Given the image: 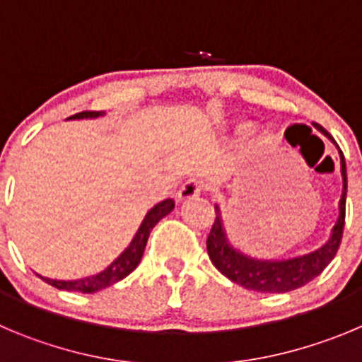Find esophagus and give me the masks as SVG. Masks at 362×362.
<instances>
[{
  "instance_id": "34e87169",
  "label": "esophagus",
  "mask_w": 362,
  "mask_h": 362,
  "mask_svg": "<svg viewBox=\"0 0 362 362\" xmlns=\"http://www.w3.org/2000/svg\"><path fill=\"white\" fill-rule=\"evenodd\" d=\"M202 191H204V184L198 180H187L184 185L180 187V191H178L177 198L180 202L184 200H191V198H197L198 194H202Z\"/></svg>"
}]
</instances>
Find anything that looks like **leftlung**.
I'll use <instances>...</instances> for the list:
<instances>
[{"label":"left lung","mask_w":362,"mask_h":362,"mask_svg":"<svg viewBox=\"0 0 362 362\" xmlns=\"http://www.w3.org/2000/svg\"><path fill=\"white\" fill-rule=\"evenodd\" d=\"M314 128L322 132L329 141L336 144L332 135L323 127L314 123ZM341 162V178H343V192L339 200V218L330 232L329 241L314 252L298 255L291 259H257L246 255L228 241L227 230L223 225L221 211L216 205V219L207 238V252L212 264L218 272L239 284L245 289L259 293H288L298 289L320 275L336 257L339 250L344 227V207H346V164L343 151L336 144Z\"/></svg>","instance_id":"obj_1"}]
</instances>
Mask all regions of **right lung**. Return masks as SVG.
I'll return each mask as SVG.
<instances>
[{
  "instance_id": "obj_1",
  "label": "right lung",
  "mask_w": 362,
  "mask_h": 362,
  "mask_svg": "<svg viewBox=\"0 0 362 362\" xmlns=\"http://www.w3.org/2000/svg\"><path fill=\"white\" fill-rule=\"evenodd\" d=\"M105 116L103 110L100 112H94V110H86V112H78L74 114V116L67 117V119H96V117ZM175 209V202L171 198L168 200L160 202L155 207H151L150 211L146 212L144 216L143 223H141V227L137 228L135 232L134 239L130 241V245L124 248V252L121 253L119 257L114 259L112 264L107 266L103 272H100L98 275L93 276H86V279H78V280H53V279H46V276L39 275L44 282H48L49 286L57 289H64V291H78V293H96L101 291V289L109 288L112 284L119 282L123 280L124 276L130 275L137 266H139L141 259H143L144 248H146L148 238H150V232L153 230V227L160 221L164 216L170 214L171 211Z\"/></svg>"
}]
</instances>
